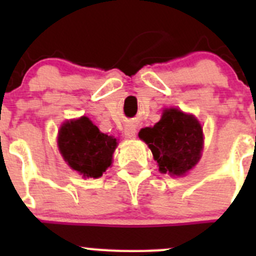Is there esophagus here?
<instances>
[{"label": "esophagus", "mask_w": 256, "mask_h": 256, "mask_svg": "<svg viewBox=\"0 0 256 256\" xmlns=\"http://www.w3.org/2000/svg\"><path fill=\"white\" fill-rule=\"evenodd\" d=\"M124 134H126V138H133L136 136V126H130V124L124 126Z\"/></svg>", "instance_id": "1"}]
</instances>
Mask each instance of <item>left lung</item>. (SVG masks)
<instances>
[{
	"instance_id": "left-lung-1",
	"label": "left lung",
	"mask_w": 256,
	"mask_h": 256,
	"mask_svg": "<svg viewBox=\"0 0 256 256\" xmlns=\"http://www.w3.org/2000/svg\"><path fill=\"white\" fill-rule=\"evenodd\" d=\"M151 148L162 173L183 176L200 160L202 128L192 115L177 108H166L160 122L140 132Z\"/></svg>"
}]
</instances>
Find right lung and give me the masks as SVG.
<instances>
[{
    "instance_id": "add662e5",
    "label": "right lung",
    "mask_w": 256,
    "mask_h": 256,
    "mask_svg": "<svg viewBox=\"0 0 256 256\" xmlns=\"http://www.w3.org/2000/svg\"><path fill=\"white\" fill-rule=\"evenodd\" d=\"M115 148L116 140L101 133L86 116L66 122L58 132L61 155L83 177H101L112 164Z\"/></svg>"
}]
</instances>
